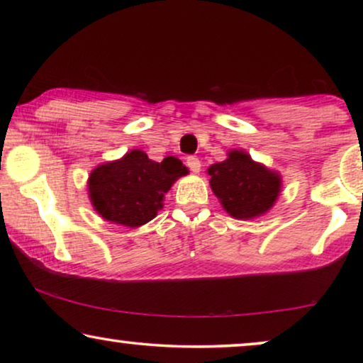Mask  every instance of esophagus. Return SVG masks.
Listing matches in <instances>:
<instances>
[{"label": "esophagus", "mask_w": 363, "mask_h": 363, "mask_svg": "<svg viewBox=\"0 0 363 363\" xmlns=\"http://www.w3.org/2000/svg\"><path fill=\"white\" fill-rule=\"evenodd\" d=\"M186 167L190 168L191 172L198 173V172H200V168H201V162L198 160L196 157H188V158H186Z\"/></svg>", "instance_id": "1"}]
</instances>
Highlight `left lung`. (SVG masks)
<instances>
[{
	"mask_svg": "<svg viewBox=\"0 0 363 363\" xmlns=\"http://www.w3.org/2000/svg\"><path fill=\"white\" fill-rule=\"evenodd\" d=\"M210 185L233 218L259 216L274 205L281 190L277 173L252 162L247 153L233 150L225 162L208 168Z\"/></svg>",
	"mask_w": 363,
	"mask_h": 363,
	"instance_id": "8db88e82",
	"label": "left lung"
}]
</instances>
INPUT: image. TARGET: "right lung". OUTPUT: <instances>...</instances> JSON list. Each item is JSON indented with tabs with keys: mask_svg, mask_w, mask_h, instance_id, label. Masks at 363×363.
I'll use <instances>...</instances> for the list:
<instances>
[{
	"mask_svg": "<svg viewBox=\"0 0 363 363\" xmlns=\"http://www.w3.org/2000/svg\"><path fill=\"white\" fill-rule=\"evenodd\" d=\"M188 170L178 158L153 162L132 150L121 160L104 163L89 177V198L104 220L137 228L157 216L163 195Z\"/></svg>",
	"mask_w": 363,
	"mask_h": 363,
	"instance_id": "obj_1",
	"label": "right lung"
}]
</instances>
